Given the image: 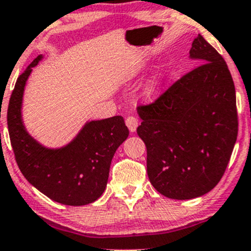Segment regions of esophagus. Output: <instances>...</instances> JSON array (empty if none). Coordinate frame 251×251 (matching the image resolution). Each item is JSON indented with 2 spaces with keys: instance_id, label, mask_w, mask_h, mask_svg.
I'll list each match as a JSON object with an SVG mask.
<instances>
[{
  "instance_id": "34e87169",
  "label": "esophagus",
  "mask_w": 251,
  "mask_h": 251,
  "mask_svg": "<svg viewBox=\"0 0 251 251\" xmlns=\"http://www.w3.org/2000/svg\"><path fill=\"white\" fill-rule=\"evenodd\" d=\"M126 123V126L128 127V130H130V132H136L137 127H138V119L134 117H127L126 118L125 120Z\"/></svg>"
}]
</instances>
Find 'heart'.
Here are the masks:
<instances>
[{"instance_id":"b5f03b06","label":"heart","mask_w":251,"mask_h":251,"mask_svg":"<svg viewBox=\"0 0 251 251\" xmlns=\"http://www.w3.org/2000/svg\"><path fill=\"white\" fill-rule=\"evenodd\" d=\"M167 73L164 70H159L149 79V82L145 84L144 88V94L148 98H153V96L157 95L161 90V88L163 87L164 81H166Z\"/></svg>"}]
</instances>
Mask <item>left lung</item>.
<instances>
[{
  "mask_svg": "<svg viewBox=\"0 0 251 251\" xmlns=\"http://www.w3.org/2000/svg\"><path fill=\"white\" fill-rule=\"evenodd\" d=\"M189 57L199 67L137 109L149 180L176 200L201 197L218 184L238 133L235 84L224 58L200 34Z\"/></svg>",
  "mask_w": 251,
  "mask_h": 251,
  "instance_id": "8db88e82",
  "label": "left lung"
}]
</instances>
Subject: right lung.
Instances as JSON below:
<instances>
[{"label":"right lung","instance_id":"right-lung-1","mask_svg":"<svg viewBox=\"0 0 251 251\" xmlns=\"http://www.w3.org/2000/svg\"><path fill=\"white\" fill-rule=\"evenodd\" d=\"M43 56H38L19 76L7 112L8 131L16 163L32 186L63 205L94 202L107 186L109 167L117 149L128 137L120 115L88 121L68 145L45 148L29 136L21 115L25 85Z\"/></svg>","mask_w":251,"mask_h":251}]
</instances>
